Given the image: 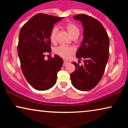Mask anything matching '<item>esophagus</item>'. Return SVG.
<instances>
[{
    "label": "esophagus",
    "mask_w": 128,
    "mask_h": 128,
    "mask_svg": "<svg viewBox=\"0 0 128 128\" xmlns=\"http://www.w3.org/2000/svg\"><path fill=\"white\" fill-rule=\"evenodd\" d=\"M69 64V62H68V61L64 60V64H63V66H65L67 65V64Z\"/></svg>",
    "instance_id": "1"
}]
</instances>
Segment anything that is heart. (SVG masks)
<instances>
[{
    "instance_id": "1",
    "label": "heart",
    "mask_w": 128,
    "mask_h": 128,
    "mask_svg": "<svg viewBox=\"0 0 128 128\" xmlns=\"http://www.w3.org/2000/svg\"><path fill=\"white\" fill-rule=\"evenodd\" d=\"M64 28L67 30L68 32L72 37L76 36H78L80 34V30L78 27L73 22H69L65 24ZM57 32L58 28L56 27L52 28L50 34V38L52 42H55L56 40ZM74 50V48L72 46L60 45L55 49V53L62 58L68 59L73 53Z\"/></svg>"
}]
</instances>
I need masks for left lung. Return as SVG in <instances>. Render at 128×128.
<instances>
[{
  "label": "left lung",
  "mask_w": 128,
  "mask_h": 128,
  "mask_svg": "<svg viewBox=\"0 0 128 128\" xmlns=\"http://www.w3.org/2000/svg\"><path fill=\"white\" fill-rule=\"evenodd\" d=\"M75 20L83 26L84 39L76 57L83 65L72 62L76 70L70 75L72 85L78 90L88 91L98 84L104 74L109 58L110 40L107 32L98 20L84 14H77Z\"/></svg>",
  "instance_id": "8db88e82"
}]
</instances>
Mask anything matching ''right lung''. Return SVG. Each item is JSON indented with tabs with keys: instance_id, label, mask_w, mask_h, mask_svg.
<instances>
[{
	"instance_id": "add662e5",
	"label": "right lung",
	"mask_w": 128,
	"mask_h": 128,
	"mask_svg": "<svg viewBox=\"0 0 128 128\" xmlns=\"http://www.w3.org/2000/svg\"><path fill=\"white\" fill-rule=\"evenodd\" d=\"M62 17L36 14L24 24L17 46L21 68L27 81L36 90H46L56 82L57 73L63 59L55 55L47 60L45 54L51 52L50 32Z\"/></svg>"
}]
</instances>
